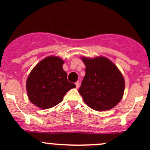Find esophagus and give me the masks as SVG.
I'll return each instance as SVG.
<instances>
[{
	"label": "esophagus",
	"instance_id": "34e87169",
	"mask_svg": "<svg viewBox=\"0 0 150 150\" xmlns=\"http://www.w3.org/2000/svg\"><path fill=\"white\" fill-rule=\"evenodd\" d=\"M75 86H76V88H78L80 86V82L79 81H77L76 83H75Z\"/></svg>",
	"mask_w": 150,
	"mask_h": 150
}]
</instances>
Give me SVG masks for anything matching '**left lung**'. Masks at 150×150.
<instances>
[{
	"instance_id": "8db88e82",
	"label": "left lung",
	"mask_w": 150,
	"mask_h": 150,
	"mask_svg": "<svg viewBox=\"0 0 150 150\" xmlns=\"http://www.w3.org/2000/svg\"><path fill=\"white\" fill-rule=\"evenodd\" d=\"M81 59L86 65V75L78 92L85 103L96 111L111 110L123 96L125 81L121 72L106 57Z\"/></svg>"
}]
</instances>
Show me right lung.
I'll return each mask as SVG.
<instances>
[{
    "label": "right lung",
    "mask_w": 150,
    "mask_h": 150,
    "mask_svg": "<svg viewBox=\"0 0 150 150\" xmlns=\"http://www.w3.org/2000/svg\"><path fill=\"white\" fill-rule=\"evenodd\" d=\"M64 61L50 56L41 60L30 72L26 83L30 102L39 108L49 109L63 100L67 92L75 88L67 81Z\"/></svg>",
    "instance_id": "obj_1"
}]
</instances>
